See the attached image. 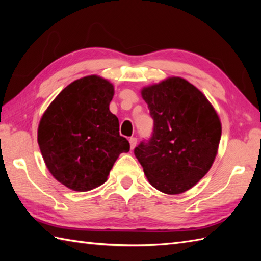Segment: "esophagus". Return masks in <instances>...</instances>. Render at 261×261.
I'll list each match as a JSON object with an SVG mask.
<instances>
[{
	"mask_svg": "<svg viewBox=\"0 0 261 261\" xmlns=\"http://www.w3.org/2000/svg\"><path fill=\"white\" fill-rule=\"evenodd\" d=\"M129 142H130V147H131V149H135V147L137 146V138H135V137H131V138H130V140H129Z\"/></svg>",
	"mask_w": 261,
	"mask_h": 261,
	"instance_id": "34e87169",
	"label": "esophagus"
}]
</instances>
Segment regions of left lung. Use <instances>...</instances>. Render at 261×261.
<instances>
[{"instance_id": "8db88e82", "label": "left lung", "mask_w": 261, "mask_h": 261, "mask_svg": "<svg viewBox=\"0 0 261 261\" xmlns=\"http://www.w3.org/2000/svg\"><path fill=\"white\" fill-rule=\"evenodd\" d=\"M153 119L149 140L135 148L149 182L175 195L196 185L212 166L221 139V122L207 98L180 77L143 87Z\"/></svg>"}]
</instances>
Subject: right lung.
Returning a JSON list of instances; mask_svg holds the SVG:
<instances>
[{"instance_id": "right-lung-1", "label": "right lung", "mask_w": 261, "mask_h": 261, "mask_svg": "<svg viewBox=\"0 0 261 261\" xmlns=\"http://www.w3.org/2000/svg\"><path fill=\"white\" fill-rule=\"evenodd\" d=\"M114 87L91 75L65 87L43 113L38 143L47 168L76 192L107 181L110 170L130 143L119 134V120L109 109Z\"/></svg>"}]
</instances>
